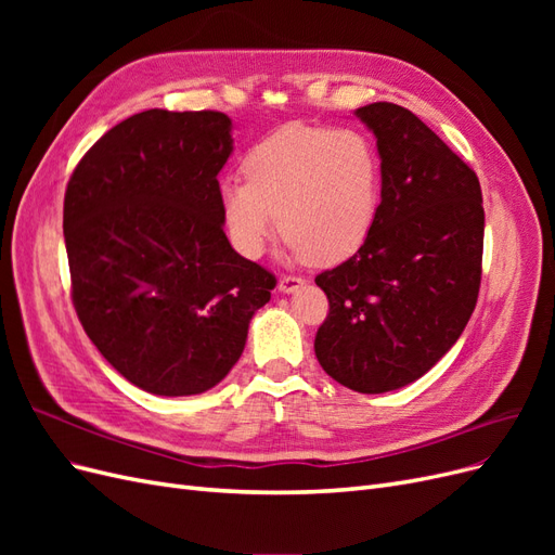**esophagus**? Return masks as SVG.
Here are the masks:
<instances>
[{"instance_id": "obj_1", "label": "esophagus", "mask_w": 555, "mask_h": 555, "mask_svg": "<svg viewBox=\"0 0 555 555\" xmlns=\"http://www.w3.org/2000/svg\"><path fill=\"white\" fill-rule=\"evenodd\" d=\"M304 284H306L304 278H298V275H282L280 282H278V289L284 292V294H294V292H298L300 287H304Z\"/></svg>"}]
</instances>
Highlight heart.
<instances>
[{
  "instance_id": "obj_1",
  "label": "heart",
  "mask_w": 555,
  "mask_h": 555,
  "mask_svg": "<svg viewBox=\"0 0 555 555\" xmlns=\"http://www.w3.org/2000/svg\"><path fill=\"white\" fill-rule=\"evenodd\" d=\"M243 173L245 182L220 184V210L231 245L247 259L282 231L312 263L343 261L379 210V153L354 127H282L249 147Z\"/></svg>"
}]
</instances>
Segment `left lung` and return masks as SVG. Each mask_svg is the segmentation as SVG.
Listing matches in <instances>:
<instances>
[{
	"label": "left lung",
	"instance_id": "8db88e82",
	"mask_svg": "<svg viewBox=\"0 0 555 555\" xmlns=\"http://www.w3.org/2000/svg\"><path fill=\"white\" fill-rule=\"evenodd\" d=\"M357 115L377 139L382 201L357 255L314 278L328 298L314 354L347 389L384 393L461 338L481 284L483 206L477 173L412 111L377 102Z\"/></svg>",
	"mask_w": 555,
	"mask_h": 555
}]
</instances>
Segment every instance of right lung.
Returning a JSON list of instances; mask_svg holds the SVG:
<instances>
[{
  "instance_id": "right-lung-1",
  "label": "right lung",
  "mask_w": 555,
  "mask_h": 555,
  "mask_svg": "<svg viewBox=\"0 0 555 555\" xmlns=\"http://www.w3.org/2000/svg\"><path fill=\"white\" fill-rule=\"evenodd\" d=\"M231 150L224 113L150 108L108 129L66 184L76 314L147 393L194 396L222 382L275 289V275L224 233L217 173Z\"/></svg>"
}]
</instances>
